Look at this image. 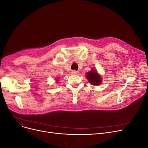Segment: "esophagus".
I'll list each match as a JSON object with an SVG mask.
<instances>
[{
	"label": "esophagus",
	"mask_w": 148,
	"mask_h": 148,
	"mask_svg": "<svg viewBox=\"0 0 148 148\" xmlns=\"http://www.w3.org/2000/svg\"><path fill=\"white\" fill-rule=\"evenodd\" d=\"M71 73H72V74H78V73H79V72L76 71V70H72V71H71Z\"/></svg>",
	"instance_id": "obj_1"
}]
</instances>
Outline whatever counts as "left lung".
<instances>
[{
  "instance_id": "left-lung-1",
  "label": "left lung",
  "mask_w": 148,
  "mask_h": 148,
  "mask_svg": "<svg viewBox=\"0 0 148 148\" xmlns=\"http://www.w3.org/2000/svg\"><path fill=\"white\" fill-rule=\"evenodd\" d=\"M86 76L89 82L92 84L93 85H99L102 81L101 76L94 70H91V71L89 72L87 74Z\"/></svg>"
}]
</instances>
